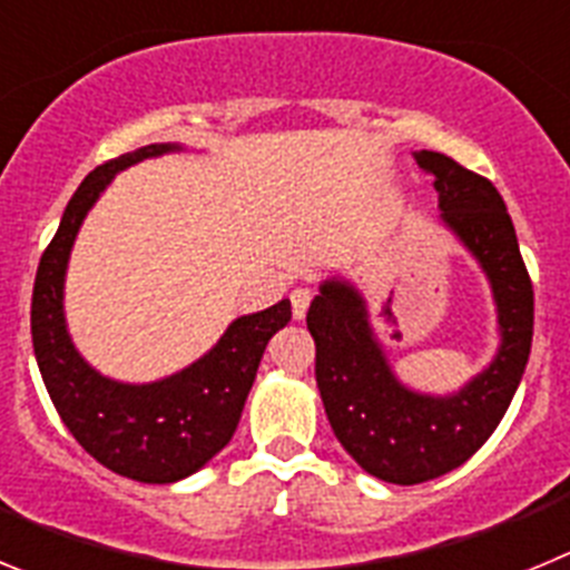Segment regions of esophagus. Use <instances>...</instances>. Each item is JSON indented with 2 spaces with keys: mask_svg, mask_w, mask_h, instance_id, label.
<instances>
[{
  "mask_svg": "<svg viewBox=\"0 0 570 570\" xmlns=\"http://www.w3.org/2000/svg\"><path fill=\"white\" fill-rule=\"evenodd\" d=\"M311 299H314V294H311L308 288L291 291V311H294V320H305Z\"/></svg>",
  "mask_w": 570,
  "mask_h": 570,
  "instance_id": "34e87169",
  "label": "esophagus"
}]
</instances>
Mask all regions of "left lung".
I'll list each match as a JSON object with an SVG mask.
<instances>
[{"label": "left lung", "mask_w": 570, "mask_h": 570, "mask_svg": "<svg viewBox=\"0 0 570 570\" xmlns=\"http://www.w3.org/2000/svg\"><path fill=\"white\" fill-rule=\"evenodd\" d=\"M434 176L440 219L476 256L491 282L500 351L456 394H416L402 385L367 322L354 285L328 279L308 308L316 342V387L336 440L371 476L420 485L471 460L497 431L525 374L533 336V288L500 190L451 156L420 150Z\"/></svg>", "instance_id": "1"}]
</instances>
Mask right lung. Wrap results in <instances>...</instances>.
Masks as SVG:
<instances>
[{"label":"right lung","mask_w":570,"mask_h":570,"mask_svg":"<svg viewBox=\"0 0 570 570\" xmlns=\"http://www.w3.org/2000/svg\"><path fill=\"white\" fill-rule=\"evenodd\" d=\"M170 150L179 145H148L85 176L39 259L30 302L33 354L65 428L108 471L150 485L185 480L228 445L265 345L291 320L288 299L239 316L203 360L148 385L108 380L79 356L62 311L65 271L79 225L119 170Z\"/></svg>","instance_id":"1"}]
</instances>
